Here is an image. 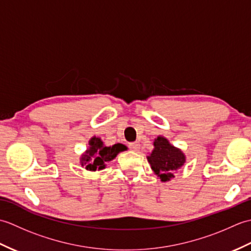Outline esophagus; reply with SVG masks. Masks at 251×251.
<instances>
[{"mask_svg":"<svg viewBox=\"0 0 251 251\" xmlns=\"http://www.w3.org/2000/svg\"><path fill=\"white\" fill-rule=\"evenodd\" d=\"M129 149L131 151H134V152H137V151H139V149H140V145H139V142H131V143H129Z\"/></svg>","mask_w":251,"mask_h":251,"instance_id":"1","label":"esophagus"}]
</instances>
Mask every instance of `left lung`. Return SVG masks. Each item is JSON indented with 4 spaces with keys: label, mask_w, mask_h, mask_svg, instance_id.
<instances>
[{
    "label": "left lung",
    "mask_w": 251,
    "mask_h": 251,
    "mask_svg": "<svg viewBox=\"0 0 251 251\" xmlns=\"http://www.w3.org/2000/svg\"><path fill=\"white\" fill-rule=\"evenodd\" d=\"M147 158L154 174L157 175L163 182L173 179L175 172L182 167L185 163L183 152L170 145L166 138L162 136H158L154 140L153 151Z\"/></svg>",
    "instance_id": "8db88e82"
}]
</instances>
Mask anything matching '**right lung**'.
<instances>
[{
    "instance_id": "right-lung-1",
    "label": "right lung",
    "mask_w": 251,
    "mask_h": 251,
    "mask_svg": "<svg viewBox=\"0 0 251 251\" xmlns=\"http://www.w3.org/2000/svg\"><path fill=\"white\" fill-rule=\"evenodd\" d=\"M88 149L79 158L82 166H85L90 172L101 170L105 168V163L111 162L116 157L117 154L126 150V147L121 143L112 147H105L102 140L98 137L90 138Z\"/></svg>"
}]
</instances>
